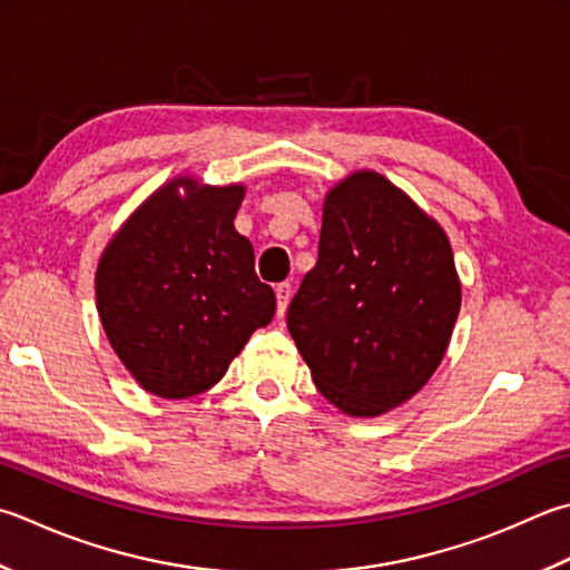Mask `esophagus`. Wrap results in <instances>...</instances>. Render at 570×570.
<instances>
[{
  "label": "esophagus",
  "instance_id": "obj_1",
  "mask_svg": "<svg viewBox=\"0 0 570 570\" xmlns=\"http://www.w3.org/2000/svg\"><path fill=\"white\" fill-rule=\"evenodd\" d=\"M274 294H276V316L282 318V316H284V311H286V306H288V298H292V284H288V282L276 284Z\"/></svg>",
  "mask_w": 570,
  "mask_h": 570
}]
</instances>
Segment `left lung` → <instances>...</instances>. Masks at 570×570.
I'll use <instances>...</instances> for the list:
<instances>
[{"mask_svg": "<svg viewBox=\"0 0 570 570\" xmlns=\"http://www.w3.org/2000/svg\"><path fill=\"white\" fill-rule=\"evenodd\" d=\"M462 288L444 232L377 173L323 203L318 262L286 326L321 395L355 417L412 397L438 371Z\"/></svg>", "mask_w": 570, "mask_h": 570, "instance_id": "left-lung-1", "label": "left lung"}]
</instances>
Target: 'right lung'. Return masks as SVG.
<instances>
[{
    "label": "right lung",
    "mask_w": 570,
    "mask_h": 570,
    "mask_svg": "<svg viewBox=\"0 0 570 570\" xmlns=\"http://www.w3.org/2000/svg\"><path fill=\"white\" fill-rule=\"evenodd\" d=\"M177 186L188 195L180 198ZM242 185L173 180L132 215L100 256L98 314L122 365L153 395L183 400L227 373L276 296L234 229Z\"/></svg>",
    "instance_id": "obj_1"
}]
</instances>
